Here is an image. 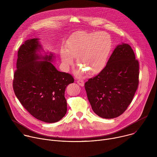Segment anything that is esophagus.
<instances>
[{"label":"esophagus","instance_id":"34e87169","mask_svg":"<svg viewBox=\"0 0 157 157\" xmlns=\"http://www.w3.org/2000/svg\"><path fill=\"white\" fill-rule=\"evenodd\" d=\"M77 82L79 85H80L81 86H83L84 84V81L83 80H78L77 81Z\"/></svg>","mask_w":157,"mask_h":157}]
</instances>
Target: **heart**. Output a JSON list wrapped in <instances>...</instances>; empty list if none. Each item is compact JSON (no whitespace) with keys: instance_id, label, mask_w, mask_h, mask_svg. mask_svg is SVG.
<instances>
[{"instance_id":"obj_1","label":"heart","mask_w":157,"mask_h":157,"mask_svg":"<svg viewBox=\"0 0 157 157\" xmlns=\"http://www.w3.org/2000/svg\"><path fill=\"white\" fill-rule=\"evenodd\" d=\"M111 49L110 36L102 32H80L73 35L60 50V57L65 68L73 65L74 59L80 69L77 74L86 71L89 75L100 73L106 64Z\"/></svg>"}]
</instances>
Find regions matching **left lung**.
<instances>
[{
    "label": "left lung",
    "instance_id": "1",
    "mask_svg": "<svg viewBox=\"0 0 157 157\" xmlns=\"http://www.w3.org/2000/svg\"><path fill=\"white\" fill-rule=\"evenodd\" d=\"M139 76V61L131 47L118 44L105 68L84 84L94 113L104 119L122 114L137 91Z\"/></svg>",
    "mask_w": 157,
    "mask_h": 157
}]
</instances>
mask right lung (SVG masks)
<instances>
[{"label": "right lung", "instance_id": "add662e5", "mask_svg": "<svg viewBox=\"0 0 157 157\" xmlns=\"http://www.w3.org/2000/svg\"><path fill=\"white\" fill-rule=\"evenodd\" d=\"M39 40L29 39L20 47L13 88L17 99L32 116L54 123L66 114L65 89L74 78L56 70L52 63L55 56L44 52Z\"/></svg>", "mask_w": 157, "mask_h": 157}]
</instances>
